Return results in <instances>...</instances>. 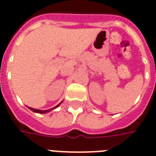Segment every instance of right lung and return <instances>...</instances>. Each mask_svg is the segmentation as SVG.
I'll return each mask as SVG.
<instances>
[{
	"label": "right lung",
	"mask_w": 156,
	"mask_h": 156,
	"mask_svg": "<svg viewBox=\"0 0 156 156\" xmlns=\"http://www.w3.org/2000/svg\"><path fill=\"white\" fill-rule=\"evenodd\" d=\"M63 102V101H62ZM62 102H60L59 104L57 105L56 106H55L54 108H52V109H47V110H40V109H34V108H30V107H28L29 109H30V110H32L33 112H34V113H49V112H51V110H53V109H56V108H58L59 105H60V104L62 103Z\"/></svg>",
	"instance_id": "1"
}]
</instances>
